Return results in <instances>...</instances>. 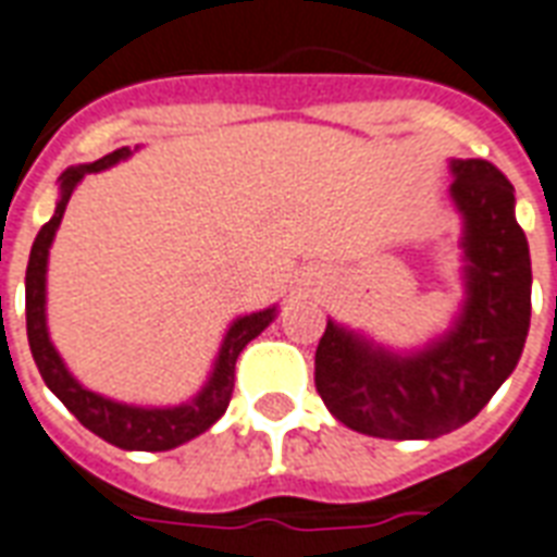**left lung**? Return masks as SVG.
<instances>
[{
  "mask_svg": "<svg viewBox=\"0 0 557 557\" xmlns=\"http://www.w3.org/2000/svg\"><path fill=\"white\" fill-rule=\"evenodd\" d=\"M450 195L466 219V287L457 326L416 356H395L326 323L314 385L332 416L376 440H436L490 404L517 368L531 323L529 239L513 184L486 160H454Z\"/></svg>",
  "mask_w": 557,
  "mask_h": 557,
  "instance_id": "obj_1",
  "label": "left lung"
}]
</instances>
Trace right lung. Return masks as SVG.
Instances as JSON below:
<instances>
[{
	"label": "right lung",
	"instance_id": "1",
	"mask_svg": "<svg viewBox=\"0 0 557 557\" xmlns=\"http://www.w3.org/2000/svg\"><path fill=\"white\" fill-rule=\"evenodd\" d=\"M129 150L117 148L107 153L103 160L91 162V165H76L62 174V198L55 205L52 219L38 231V237L32 243V255H28L26 267V332L28 347L35 356L44 383L50 385V392L64 407L71 409L73 416L79 418V424L97 433L100 440L124 450H169L195 440L198 433L213 428L219 418L225 416V409L234 395V364L243 347L251 338H258L263 329L270 326L275 318V308L258 311V314H246V318L234 320V326L225 335V344L219 350L216 368L205 392L195 397L193 404L172 409H145V407H127V404H115L109 397H100L88 392L73 380L67 368H64L62 356L52 347L50 335H47V314H44V302H47V255H50L52 237L55 228L64 216V207L71 201L73 189L83 181L85 174L100 172L124 160Z\"/></svg>",
	"mask_w": 557,
	"mask_h": 557
}]
</instances>
